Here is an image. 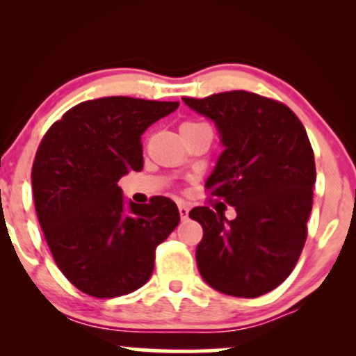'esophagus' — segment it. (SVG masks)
Instances as JSON below:
<instances>
[{"instance_id":"34e87169","label":"esophagus","mask_w":356,"mask_h":356,"mask_svg":"<svg viewBox=\"0 0 356 356\" xmlns=\"http://www.w3.org/2000/svg\"><path fill=\"white\" fill-rule=\"evenodd\" d=\"M189 206L187 204L181 202L179 204V214H181V219H187V216H189Z\"/></svg>"}]
</instances>
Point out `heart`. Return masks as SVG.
Listing matches in <instances>:
<instances>
[{"instance_id": "1", "label": "heart", "mask_w": 356, "mask_h": 356, "mask_svg": "<svg viewBox=\"0 0 356 356\" xmlns=\"http://www.w3.org/2000/svg\"><path fill=\"white\" fill-rule=\"evenodd\" d=\"M182 125H197V124H194V122H186V124H182Z\"/></svg>"}]
</instances>
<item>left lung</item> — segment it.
I'll use <instances>...</instances> for the list:
<instances>
[{
    "mask_svg": "<svg viewBox=\"0 0 356 356\" xmlns=\"http://www.w3.org/2000/svg\"><path fill=\"white\" fill-rule=\"evenodd\" d=\"M182 100L218 129L224 150L206 189L236 209L232 220L206 206L189 212L204 231L199 273L224 295H266L291 275L306 241L316 167L305 127L286 105L244 90Z\"/></svg>",
    "mask_w": 356,
    "mask_h": 356,
    "instance_id": "8db88e82",
    "label": "left lung"
}]
</instances>
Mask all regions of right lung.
<instances>
[{
	"label": "right lung",
	"mask_w": 356,
	"mask_h": 356,
	"mask_svg": "<svg viewBox=\"0 0 356 356\" xmlns=\"http://www.w3.org/2000/svg\"><path fill=\"white\" fill-rule=\"evenodd\" d=\"M177 102L88 100L44 134L31 169L35 209L56 266L80 291L115 298L144 286L155 248L181 216L167 197L125 201L118 181L140 172L142 134Z\"/></svg>",
	"instance_id": "obj_1"
}]
</instances>
